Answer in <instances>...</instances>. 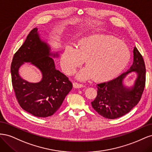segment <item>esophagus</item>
Listing matches in <instances>:
<instances>
[{
  "mask_svg": "<svg viewBox=\"0 0 152 152\" xmlns=\"http://www.w3.org/2000/svg\"><path fill=\"white\" fill-rule=\"evenodd\" d=\"M73 86L75 87V88H82V87H84V86L83 84L77 83V82H73Z\"/></svg>",
  "mask_w": 152,
  "mask_h": 152,
  "instance_id": "obj_1",
  "label": "esophagus"
}]
</instances>
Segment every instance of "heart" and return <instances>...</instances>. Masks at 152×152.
Wrapping results in <instances>:
<instances>
[{"label":"heart","instance_id":"b5f03b06","mask_svg":"<svg viewBox=\"0 0 152 152\" xmlns=\"http://www.w3.org/2000/svg\"><path fill=\"white\" fill-rule=\"evenodd\" d=\"M131 54L126 44L110 35L94 34L86 36L78 42L77 49L66 48L61 65L68 74L74 73L85 59L86 67L77 75L80 80L93 77L99 81L112 79L127 65Z\"/></svg>","mask_w":152,"mask_h":152}]
</instances>
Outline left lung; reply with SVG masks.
Wrapping results in <instances>:
<instances>
[{
    "instance_id": "1",
    "label": "left lung",
    "mask_w": 152,
    "mask_h": 152,
    "mask_svg": "<svg viewBox=\"0 0 152 152\" xmlns=\"http://www.w3.org/2000/svg\"><path fill=\"white\" fill-rule=\"evenodd\" d=\"M134 60L129 70L107 82L97 85V96L91 102L92 107L102 117L115 119L129 112L138 103L144 91L146 68L142 55L134 47ZM137 73L134 85L129 88L123 84V79L129 72Z\"/></svg>"
}]
</instances>
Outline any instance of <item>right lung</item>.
<instances>
[{
	"label": "right lung",
	"instance_id": "obj_1",
	"mask_svg": "<svg viewBox=\"0 0 152 152\" xmlns=\"http://www.w3.org/2000/svg\"><path fill=\"white\" fill-rule=\"evenodd\" d=\"M50 50L35 28L14 55L11 66L12 84L18 102L25 111L38 117H48L56 113L73 86L65 75L56 70L50 56L58 54L51 53ZM25 62H31L42 72L40 82L30 83L21 79L18 70Z\"/></svg>",
	"mask_w": 152,
	"mask_h": 152
}]
</instances>
